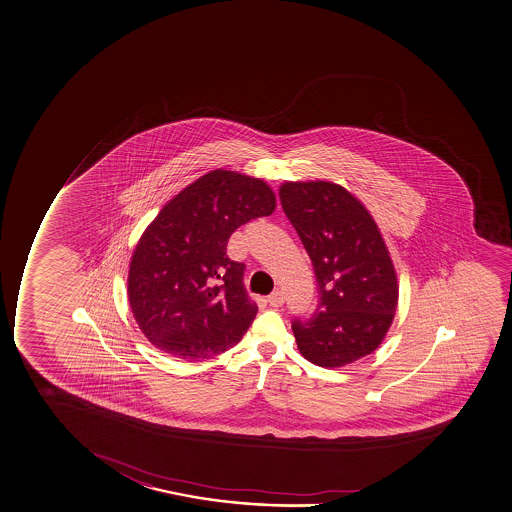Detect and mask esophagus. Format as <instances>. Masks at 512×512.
<instances>
[{
    "label": "esophagus",
    "mask_w": 512,
    "mask_h": 512,
    "mask_svg": "<svg viewBox=\"0 0 512 512\" xmlns=\"http://www.w3.org/2000/svg\"><path fill=\"white\" fill-rule=\"evenodd\" d=\"M267 301H269L270 306H274V308H277V306H281L282 303H284V294H282V291H274V293L270 294L269 298H267Z\"/></svg>",
    "instance_id": "esophagus-1"
}]
</instances>
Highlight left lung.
<instances>
[{"mask_svg":"<svg viewBox=\"0 0 512 512\" xmlns=\"http://www.w3.org/2000/svg\"><path fill=\"white\" fill-rule=\"evenodd\" d=\"M282 209L310 255L318 305L294 318L298 349L322 368H339L381 344L398 284L390 253L366 207L332 182H286Z\"/></svg>","mask_w":512,"mask_h":512,"instance_id":"left-lung-1","label":"left lung"}]
</instances>
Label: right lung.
Wrapping results in <instances>:
<instances>
[{"label": "right lung", "instance_id": "right-lung-1", "mask_svg": "<svg viewBox=\"0 0 512 512\" xmlns=\"http://www.w3.org/2000/svg\"><path fill=\"white\" fill-rule=\"evenodd\" d=\"M274 209L269 185L228 170L202 175L161 209L136 245L127 281L151 344L199 361L242 340L259 310L243 288L245 264L226 247L236 228Z\"/></svg>", "mask_w": 512, "mask_h": 512}]
</instances>
